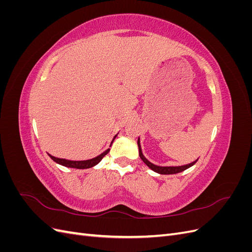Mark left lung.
Segmentation results:
<instances>
[{
	"label": "left lung",
	"mask_w": 252,
	"mask_h": 252,
	"mask_svg": "<svg viewBox=\"0 0 252 252\" xmlns=\"http://www.w3.org/2000/svg\"><path fill=\"white\" fill-rule=\"evenodd\" d=\"M138 146H139V155H140V158L142 161L146 164L150 169H152L154 171L159 173V174H174V173H179V172H182L186 170L187 168H189V167H191L192 165H194L196 163L195 162H192L191 164H188V165H184V166H179V167H159V166H157V165H154L151 164L150 162H148L146 158H144L143 154H142V150H141V145H140V140L138 141Z\"/></svg>",
	"instance_id": "obj_1"
}]
</instances>
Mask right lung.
<instances>
[{
  "mask_svg": "<svg viewBox=\"0 0 252 252\" xmlns=\"http://www.w3.org/2000/svg\"><path fill=\"white\" fill-rule=\"evenodd\" d=\"M113 138L112 142L114 141ZM110 149H107L105 152H103L102 155H100L98 157L94 158H91V159H87V161H68V159H65V158H56V157H52L49 155V157L53 159V161L57 162L58 164H61L63 166H66V167H71V168H77V169H86V168H90V167H94V165H96L97 163L101 162V159L108 154Z\"/></svg>",
  "mask_w": 252,
  "mask_h": 252,
  "instance_id": "add662e5",
  "label": "right lung"
}]
</instances>
